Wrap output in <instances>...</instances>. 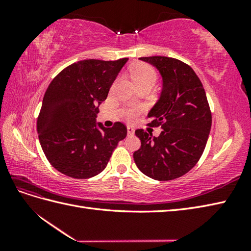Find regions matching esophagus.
Here are the masks:
<instances>
[{
    "label": "esophagus",
    "instance_id": "obj_1",
    "mask_svg": "<svg viewBox=\"0 0 251 251\" xmlns=\"http://www.w3.org/2000/svg\"><path fill=\"white\" fill-rule=\"evenodd\" d=\"M134 132H135L134 127L127 126V134H128V135H134Z\"/></svg>",
    "mask_w": 251,
    "mask_h": 251
}]
</instances>
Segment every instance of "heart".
<instances>
[{
    "mask_svg": "<svg viewBox=\"0 0 251 251\" xmlns=\"http://www.w3.org/2000/svg\"><path fill=\"white\" fill-rule=\"evenodd\" d=\"M131 77L134 79L137 87L145 86V85H152L156 83L157 74L155 70L148 65H136L130 69ZM140 109L138 106H131V108L127 109L125 112V116L127 120H132L138 114Z\"/></svg>",
    "mask_w": 251,
    "mask_h": 251,
    "instance_id": "heart-1",
    "label": "heart"
}]
</instances>
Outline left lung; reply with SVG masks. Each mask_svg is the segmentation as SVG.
Segmentation results:
<instances>
[{
    "mask_svg": "<svg viewBox=\"0 0 251 251\" xmlns=\"http://www.w3.org/2000/svg\"><path fill=\"white\" fill-rule=\"evenodd\" d=\"M139 59L156 68L162 76L161 96L148 116L163 130L153 137L137 129L141 147L134 159L148 177L173 180L190 172L204 152L211 128L209 104L199 76L186 63L163 56Z\"/></svg>",
    "mask_w": 251,
    "mask_h": 251,
    "instance_id": "left-lung-1",
    "label": "left lung"
}]
</instances>
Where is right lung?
<instances>
[{
  "label": "right lung",
  "mask_w": 251,
  "mask_h": 251,
  "mask_svg": "<svg viewBox=\"0 0 251 251\" xmlns=\"http://www.w3.org/2000/svg\"><path fill=\"white\" fill-rule=\"evenodd\" d=\"M127 60L74 62L50 84L36 128L45 156L58 172L75 179L94 177L106 167L117 143L126 137L123 123L106 128L96 117Z\"/></svg>",
  "instance_id": "1"
}]
</instances>
